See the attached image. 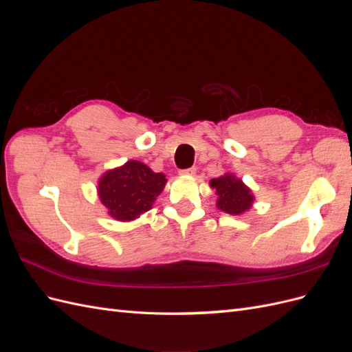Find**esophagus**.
Wrapping results in <instances>:
<instances>
[{
    "mask_svg": "<svg viewBox=\"0 0 352 352\" xmlns=\"http://www.w3.org/2000/svg\"><path fill=\"white\" fill-rule=\"evenodd\" d=\"M195 172H197V168L195 167H189V168H185V170H182V175H189V176H192V175H195Z\"/></svg>",
    "mask_w": 352,
    "mask_h": 352,
    "instance_id": "esophagus-1",
    "label": "esophagus"
}]
</instances>
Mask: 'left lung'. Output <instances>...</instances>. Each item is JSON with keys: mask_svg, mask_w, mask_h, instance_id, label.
<instances>
[{"mask_svg": "<svg viewBox=\"0 0 352 352\" xmlns=\"http://www.w3.org/2000/svg\"><path fill=\"white\" fill-rule=\"evenodd\" d=\"M210 186L216 189L217 208L228 212V214L239 216L242 212L248 211L252 206L254 195L251 189L233 175L211 179Z\"/></svg>", "mask_w": 352, "mask_h": 352, "instance_id": "1", "label": "left lung"}]
</instances>
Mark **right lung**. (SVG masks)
<instances>
[{
    "label": "right lung",
    "instance_id": "1",
    "mask_svg": "<svg viewBox=\"0 0 352 352\" xmlns=\"http://www.w3.org/2000/svg\"><path fill=\"white\" fill-rule=\"evenodd\" d=\"M166 182L163 173H155L146 164L131 160L102 175L98 195L113 219L131 221L153 207Z\"/></svg>",
    "mask_w": 352,
    "mask_h": 352
}]
</instances>
